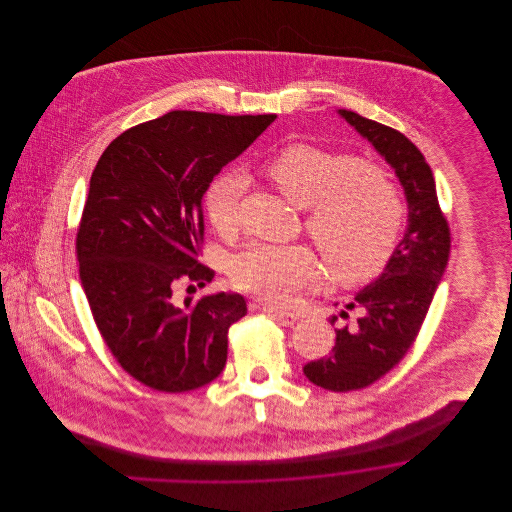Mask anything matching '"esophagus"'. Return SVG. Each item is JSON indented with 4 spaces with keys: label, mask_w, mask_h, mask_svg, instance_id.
<instances>
[{
    "label": "esophagus",
    "mask_w": 512,
    "mask_h": 512,
    "mask_svg": "<svg viewBox=\"0 0 512 512\" xmlns=\"http://www.w3.org/2000/svg\"><path fill=\"white\" fill-rule=\"evenodd\" d=\"M270 317H274L280 325H286V327H290L293 325L295 321H297V313H293V311H288V309H282V307H274V305H264L262 307Z\"/></svg>",
    "instance_id": "obj_1"
}]
</instances>
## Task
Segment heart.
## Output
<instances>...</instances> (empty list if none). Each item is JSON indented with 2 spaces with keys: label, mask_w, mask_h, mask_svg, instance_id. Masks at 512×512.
<instances>
[{
  "label": "heart",
  "mask_w": 512,
  "mask_h": 512,
  "mask_svg": "<svg viewBox=\"0 0 512 512\" xmlns=\"http://www.w3.org/2000/svg\"><path fill=\"white\" fill-rule=\"evenodd\" d=\"M266 173L290 203L307 209V234L339 284H361L386 266L406 217L386 171L349 153L292 144L268 161ZM240 195L242 179L234 173L220 175L207 189V219L224 238L238 230ZM228 274L238 290L270 303H288L325 280L323 264L301 244H250L232 256Z\"/></svg>",
  "instance_id": "heart-1"
}]
</instances>
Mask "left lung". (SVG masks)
I'll use <instances>...</instances> for the list:
<instances>
[{"label": "left lung", "mask_w": 512, "mask_h": 512, "mask_svg": "<svg viewBox=\"0 0 512 512\" xmlns=\"http://www.w3.org/2000/svg\"><path fill=\"white\" fill-rule=\"evenodd\" d=\"M339 114L394 167L408 201V228L382 276L347 305L361 317L337 329L331 355L303 366L313 384L351 392L382 378L414 345L445 272L451 234L422 151L394 128L351 110ZM341 317L349 319V313L341 311Z\"/></svg>", "instance_id": "8db88e82"}]
</instances>
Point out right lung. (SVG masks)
I'll list each match as a JSON object with an SVG mask.
<instances>
[{"label": "right lung", "mask_w": 512, "mask_h": 512, "mask_svg": "<svg viewBox=\"0 0 512 512\" xmlns=\"http://www.w3.org/2000/svg\"><path fill=\"white\" fill-rule=\"evenodd\" d=\"M274 120L173 110L120 134L92 171L76 230L80 282L118 365L153 390H195L224 368L244 297L181 301L177 290L213 282L215 270L199 262L203 197Z\"/></svg>", "instance_id": "obj_1"}]
</instances>
